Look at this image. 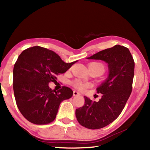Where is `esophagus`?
<instances>
[{
    "label": "esophagus",
    "mask_w": 150,
    "mask_h": 150,
    "mask_svg": "<svg viewBox=\"0 0 150 150\" xmlns=\"http://www.w3.org/2000/svg\"><path fill=\"white\" fill-rule=\"evenodd\" d=\"M81 96V93L78 92L77 91H73V96Z\"/></svg>",
    "instance_id": "obj_1"
}]
</instances>
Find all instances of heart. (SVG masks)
Masks as SVG:
<instances>
[{
    "label": "heart",
    "mask_w": 150,
    "mask_h": 150,
    "mask_svg": "<svg viewBox=\"0 0 150 150\" xmlns=\"http://www.w3.org/2000/svg\"><path fill=\"white\" fill-rule=\"evenodd\" d=\"M93 64H96V65H98V66H99L101 67V69H103L104 70V66L102 64H100V63H93ZM73 86H74L75 87L77 88H79V89H84L85 88H86L87 86L86 84H84L81 83V82L79 81H75V82H73Z\"/></svg>",
    "instance_id": "b5f03b06"
}]
</instances>
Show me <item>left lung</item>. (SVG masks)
<instances>
[{
    "label": "left lung",
    "mask_w": 150,
    "mask_h": 150,
    "mask_svg": "<svg viewBox=\"0 0 150 150\" xmlns=\"http://www.w3.org/2000/svg\"><path fill=\"white\" fill-rule=\"evenodd\" d=\"M89 60H100L107 64L108 75L97 88L101 98L92 101L84 96L85 104L75 110L79 124L90 129H97L109 125L124 109L132 91L134 62L127 47L116 45L97 52Z\"/></svg>",
    "instance_id": "left-lung-1"
}]
</instances>
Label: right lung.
Listing matches in <instances>:
<instances>
[{
  "label": "right lung",
  "instance_id": "right-lung-1",
  "mask_svg": "<svg viewBox=\"0 0 150 150\" xmlns=\"http://www.w3.org/2000/svg\"><path fill=\"white\" fill-rule=\"evenodd\" d=\"M77 61L64 62L56 52L40 46L21 53L13 67V88L17 107L26 120L38 125L53 121L61 102L71 98L73 93L66 86L52 90L49 83L57 81L56 76Z\"/></svg>",
  "mask_w": 150,
  "mask_h": 150
}]
</instances>
